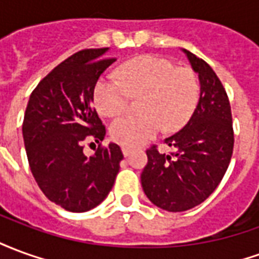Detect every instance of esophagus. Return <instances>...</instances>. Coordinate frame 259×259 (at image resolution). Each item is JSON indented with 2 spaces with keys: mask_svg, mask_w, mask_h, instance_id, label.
Instances as JSON below:
<instances>
[{
  "mask_svg": "<svg viewBox=\"0 0 259 259\" xmlns=\"http://www.w3.org/2000/svg\"><path fill=\"white\" fill-rule=\"evenodd\" d=\"M122 152H123L124 157H129L130 152H132V150H130V148H127V147H122Z\"/></svg>",
  "mask_w": 259,
  "mask_h": 259,
  "instance_id": "1",
  "label": "esophagus"
}]
</instances>
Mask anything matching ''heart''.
<instances>
[{
    "instance_id": "1",
    "label": "heart",
    "mask_w": 259,
    "mask_h": 259,
    "mask_svg": "<svg viewBox=\"0 0 259 259\" xmlns=\"http://www.w3.org/2000/svg\"><path fill=\"white\" fill-rule=\"evenodd\" d=\"M118 79L104 76L94 87L98 112L113 118L123 113L130 97H141V116H122L111 124L119 144L137 147L151 140L162 127L172 133L190 118L200 97V84L191 69L176 68L169 59L143 55L123 64Z\"/></svg>"
}]
</instances>
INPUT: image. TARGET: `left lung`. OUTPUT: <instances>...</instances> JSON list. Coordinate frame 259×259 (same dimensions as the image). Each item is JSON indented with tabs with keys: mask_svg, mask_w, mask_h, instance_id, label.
Returning <instances> with one entry per match:
<instances>
[{
	"mask_svg": "<svg viewBox=\"0 0 259 259\" xmlns=\"http://www.w3.org/2000/svg\"><path fill=\"white\" fill-rule=\"evenodd\" d=\"M182 51L198 74V104L185 127L163 140L174 152L162 154L155 146L147 150L148 162L141 174L148 200L169 212L191 209L213 193L226 174L234 143L230 104L221 80L205 61Z\"/></svg>",
	"mask_w": 259,
	"mask_h": 259,
	"instance_id": "left-lung-1",
	"label": "left lung"
}]
</instances>
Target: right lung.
Segmentation results:
<instances>
[{"label": "right lung", "instance_id": "right-lung-1", "mask_svg": "<svg viewBox=\"0 0 259 259\" xmlns=\"http://www.w3.org/2000/svg\"><path fill=\"white\" fill-rule=\"evenodd\" d=\"M107 53L83 50L65 59L37 84L26 108L22 132L31 174L48 200L70 212L101 204L123 159L115 143L91 157L83 152L84 141L98 144L105 137L93 102L96 83L115 62Z\"/></svg>", "mask_w": 259, "mask_h": 259}]
</instances>
